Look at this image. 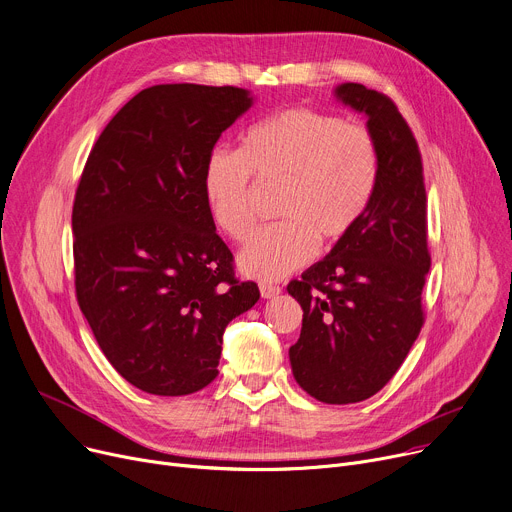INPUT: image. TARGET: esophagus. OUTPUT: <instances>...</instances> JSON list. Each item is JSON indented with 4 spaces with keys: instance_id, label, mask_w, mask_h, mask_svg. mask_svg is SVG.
Wrapping results in <instances>:
<instances>
[{
    "instance_id": "esophagus-1",
    "label": "esophagus",
    "mask_w": 512,
    "mask_h": 512,
    "mask_svg": "<svg viewBox=\"0 0 512 512\" xmlns=\"http://www.w3.org/2000/svg\"><path fill=\"white\" fill-rule=\"evenodd\" d=\"M259 292H261V298L269 300V298L280 296L282 288H280V286H273V284H265V282H261V284H259Z\"/></svg>"
}]
</instances>
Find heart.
<instances>
[{"mask_svg":"<svg viewBox=\"0 0 512 512\" xmlns=\"http://www.w3.org/2000/svg\"><path fill=\"white\" fill-rule=\"evenodd\" d=\"M380 151L361 124L312 108L275 114L243 136L237 153L208 157L202 192L212 222L243 243L255 228V183L282 185L280 224L269 226L239 253V269L273 282L306 265L316 243L345 237L374 194Z\"/></svg>","mask_w":512,"mask_h":512,"instance_id":"b5f03b06","label":"heart"}]
</instances>
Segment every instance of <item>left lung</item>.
Segmentation results:
<instances>
[{"label": "left lung", "instance_id": "1", "mask_svg": "<svg viewBox=\"0 0 512 512\" xmlns=\"http://www.w3.org/2000/svg\"><path fill=\"white\" fill-rule=\"evenodd\" d=\"M335 94L367 116L380 171L353 228L302 280L288 284L304 310L290 363L312 398L351 404L392 380L421 333L431 253L423 159L410 126L376 89L343 83Z\"/></svg>", "mask_w": 512, "mask_h": 512}]
</instances>
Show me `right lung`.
Here are the masks:
<instances>
[{"label": "right lung", "mask_w": 512, "mask_h": 512, "mask_svg": "<svg viewBox=\"0 0 512 512\" xmlns=\"http://www.w3.org/2000/svg\"><path fill=\"white\" fill-rule=\"evenodd\" d=\"M251 108L241 87L153 85L108 122L73 202L75 294L106 359L138 390L185 396L218 376L226 324L259 300L235 277L202 175Z\"/></svg>", "instance_id": "obj_1"}]
</instances>
